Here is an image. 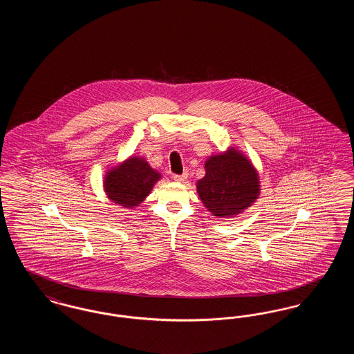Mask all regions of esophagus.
<instances>
[{
  "mask_svg": "<svg viewBox=\"0 0 354 354\" xmlns=\"http://www.w3.org/2000/svg\"><path fill=\"white\" fill-rule=\"evenodd\" d=\"M187 172H183L182 175H172V179L175 180V182H185V179H187Z\"/></svg>",
  "mask_w": 354,
  "mask_h": 354,
  "instance_id": "esophagus-1",
  "label": "esophagus"
}]
</instances>
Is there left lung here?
Listing matches in <instances>:
<instances>
[{
  "label": "left lung",
  "mask_w": 354,
  "mask_h": 354,
  "mask_svg": "<svg viewBox=\"0 0 354 354\" xmlns=\"http://www.w3.org/2000/svg\"><path fill=\"white\" fill-rule=\"evenodd\" d=\"M204 167L205 175L196 183V189L214 216H236L259 198V174L251 160L234 147L209 156Z\"/></svg>",
  "instance_id": "left-lung-1"
}]
</instances>
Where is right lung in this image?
<instances>
[{"instance_id":"add662e5","label":"right lung","mask_w":354,"mask_h":354,"mask_svg":"<svg viewBox=\"0 0 354 354\" xmlns=\"http://www.w3.org/2000/svg\"><path fill=\"white\" fill-rule=\"evenodd\" d=\"M160 174L151 169L145 158L131 156L104 175V192L107 198L124 208H135L151 192Z\"/></svg>"}]
</instances>
